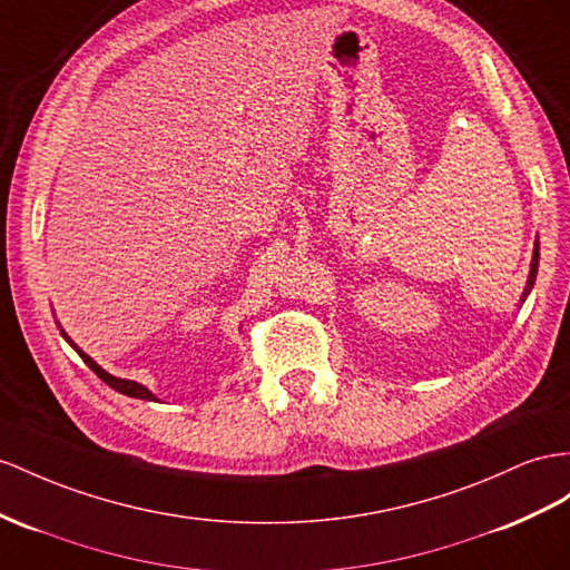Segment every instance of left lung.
<instances>
[{
    "label": "left lung",
    "mask_w": 570,
    "mask_h": 570,
    "mask_svg": "<svg viewBox=\"0 0 570 570\" xmlns=\"http://www.w3.org/2000/svg\"><path fill=\"white\" fill-rule=\"evenodd\" d=\"M537 267H539V240H534V253H532V265H530V276H528V286H524V294L520 301L528 298V294L534 286V279H537Z\"/></svg>",
    "instance_id": "left-lung-1"
}]
</instances>
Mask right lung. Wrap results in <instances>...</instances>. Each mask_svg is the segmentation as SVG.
<instances>
[{"instance_id":"1","label":"right lung","mask_w":570,"mask_h":570,"mask_svg":"<svg viewBox=\"0 0 570 570\" xmlns=\"http://www.w3.org/2000/svg\"><path fill=\"white\" fill-rule=\"evenodd\" d=\"M62 332V337L69 342V346L71 348H75V352L83 358V363H86V366H89L98 377H100V381H104L106 385H110L112 390H118V392H122V395H127V397H137V400H156L154 395H151V392L149 390H146L144 385H139V383H135V381H125V377H115V375H110V373H106L104 368H100L98 366V363L89 356V354H83L81 352V348L75 344V342H71L69 337H67V332L65 330H60ZM158 402V400H156Z\"/></svg>"}]
</instances>
